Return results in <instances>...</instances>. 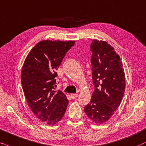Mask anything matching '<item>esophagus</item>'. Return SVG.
Here are the masks:
<instances>
[{"label": "esophagus", "mask_w": 146, "mask_h": 146, "mask_svg": "<svg viewBox=\"0 0 146 146\" xmlns=\"http://www.w3.org/2000/svg\"><path fill=\"white\" fill-rule=\"evenodd\" d=\"M70 97H71L72 100H74V99L77 98V95L75 94V93H72V94L70 95Z\"/></svg>", "instance_id": "esophagus-1"}]
</instances>
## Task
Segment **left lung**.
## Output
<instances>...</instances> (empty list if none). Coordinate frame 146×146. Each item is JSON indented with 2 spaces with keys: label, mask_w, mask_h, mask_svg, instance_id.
I'll return each mask as SVG.
<instances>
[{
  "label": "left lung",
  "mask_w": 146,
  "mask_h": 146,
  "mask_svg": "<svg viewBox=\"0 0 146 146\" xmlns=\"http://www.w3.org/2000/svg\"><path fill=\"white\" fill-rule=\"evenodd\" d=\"M90 50L95 89L84 111L91 121L101 124L110 119L121 104L125 77L119 55L108 42L93 40Z\"/></svg>",
  "instance_id": "left-lung-1"
}]
</instances>
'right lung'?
Instances as JSON below:
<instances>
[{"label": "right lung", "instance_id": "add662e5", "mask_svg": "<svg viewBox=\"0 0 146 146\" xmlns=\"http://www.w3.org/2000/svg\"><path fill=\"white\" fill-rule=\"evenodd\" d=\"M75 41L44 40L29 52L21 71V83L29 106L47 125L63 118L69 104L67 97L55 91L56 72Z\"/></svg>", "mask_w": 146, "mask_h": 146}]
</instances>
